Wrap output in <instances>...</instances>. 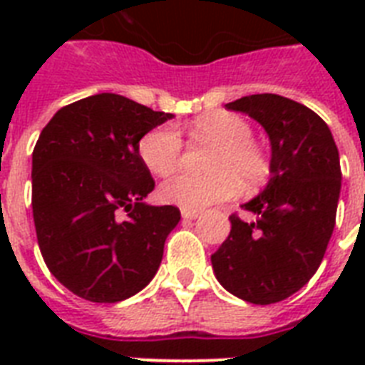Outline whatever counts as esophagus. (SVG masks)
Returning <instances> with one entry per match:
<instances>
[{
  "instance_id": "esophagus-1",
  "label": "esophagus",
  "mask_w": 365,
  "mask_h": 365,
  "mask_svg": "<svg viewBox=\"0 0 365 365\" xmlns=\"http://www.w3.org/2000/svg\"><path fill=\"white\" fill-rule=\"evenodd\" d=\"M200 216L199 210H182V217L185 222H191V220H197Z\"/></svg>"
}]
</instances>
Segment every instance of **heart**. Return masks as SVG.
<instances>
[{
	"mask_svg": "<svg viewBox=\"0 0 365 365\" xmlns=\"http://www.w3.org/2000/svg\"><path fill=\"white\" fill-rule=\"evenodd\" d=\"M193 130L199 138L217 143L210 163L214 174L172 178L159 187L163 202L180 206L182 210H202L237 197L240 191L239 176L246 183H259L267 176L265 153L252 142V126L242 117L229 111L206 113L193 123ZM182 134L170 123L151 128L138 145L140 159L155 176H170L182 163Z\"/></svg>",
	"mask_w": 365,
	"mask_h": 365,
	"instance_id": "1",
	"label": "heart"
}]
</instances>
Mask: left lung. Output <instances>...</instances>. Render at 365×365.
<instances>
[{
    "mask_svg": "<svg viewBox=\"0 0 365 365\" xmlns=\"http://www.w3.org/2000/svg\"><path fill=\"white\" fill-rule=\"evenodd\" d=\"M252 117L271 142V180L242 205L255 222L231 216V233L212 255L217 282L254 305L301 289L322 263L341 193L339 151L329 126L307 106L278 94L225 104Z\"/></svg>",
    "mask_w": 365,
    "mask_h": 365,
    "instance_id": "left-lung-1",
    "label": "left lung"
}]
</instances>
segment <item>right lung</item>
<instances>
[{"label":"right lung","mask_w":365,"mask_h":365,"mask_svg":"<svg viewBox=\"0 0 365 365\" xmlns=\"http://www.w3.org/2000/svg\"><path fill=\"white\" fill-rule=\"evenodd\" d=\"M172 117L102 93L58 110L39 134L31 153L37 244L54 278L83 299H128L159 271L182 216L176 206L143 202L155 182L138 145Z\"/></svg>","instance_id":"right-lung-1"}]
</instances>
